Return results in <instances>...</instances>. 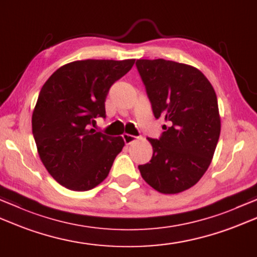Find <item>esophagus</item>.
<instances>
[{
    "mask_svg": "<svg viewBox=\"0 0 257 257\" xmlns=\"http://www.w3.org/2000/svg\"><path fill=\"white\" fill-rule=\"evenodd\" d=\"M122 139H123V142H124L125 145H130L132 143H134L136 139H137V137H135V136L129 135V134H123Z\"/></svg>",
    "mask_w": 257,
    "mask_h": 257,
    "instance_id": "34e87169",
    "label": "esophagus"
}]
</instances>
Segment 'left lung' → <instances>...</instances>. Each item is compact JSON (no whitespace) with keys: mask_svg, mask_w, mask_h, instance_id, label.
<instances>
[{"mask_svg":"<svg viewBox=\"0 0 257 257\" xmlns=\"http://www.w3.org/2000/svg\"><path fill=\"white\" fill-rule=\"evenodd\" d=\"M156 119L168 122L153 146L150 162L139 165L145 182L163 194L194 186L212 163L220 134L217 97L208 79L192 65L164 59L136 62Z\"/></svg>","mask_w":257,"mask_h":257,"instance_id":"1","label":"left lung"}]
</instances>
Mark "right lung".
I'll use <instances>...</instances> for the list:
<instances>
[{"mask_svg": "<svg viewBox=\"0 0 257 257\" xmlns=\"http://www.w3.org/2000/svg\"><path fill=\"white\" fill-rule=\"evenodd\" d=\"M135 59L81 60L59 68L43 84L32 114V133L49 174L74 192L94 188L107 178L121 152V137L94 129L105 118L111 85L133 68Z\"/></svg>", "mask_w": 257, "mask_h": 257, "instance_id": "add662e5", "label": "right lung"}]
</instances>
